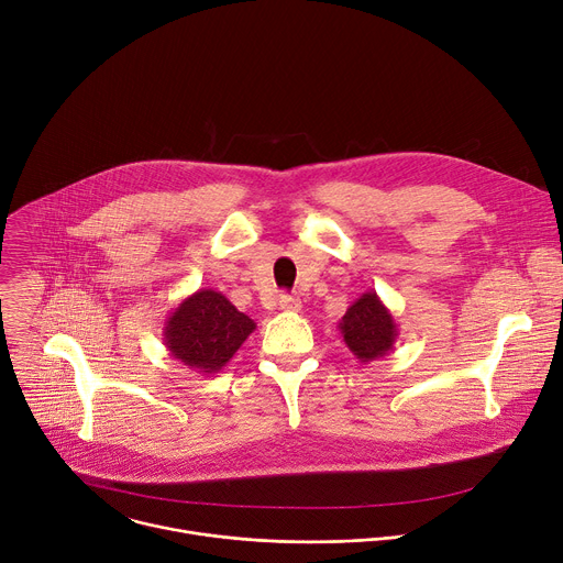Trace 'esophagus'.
Segmentation results:
<instances>
[{
    "instance_id": "obj_1",
    "label": "esophagus",
    "mask_w": 563,
    "mask_h": 563,
    "mask_svg": "<svg viewBox=\"0 0 563 563\" xmlns=\"http://www.w3.org/2000/svg\"><path fill=\"white\" fill-rule=\"evenodd\" d=\"M279 308L288 310V313H297V310H301V299L297 295H282Z\"/></svg>"
}]
</instances>
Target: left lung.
Instances as JSON below:
<instances>
[{"label":"left lung","instance_id":"obj_1","mask_svg":"<svg viewBox=\"0 0 563 563\" xmlns=\"http://www.w3.org/2000/svg\"><path fill=\"white\" fill-rule=\"evenodd\" d=\"M338 329L349 351L362 364L383 360L394 351V344L398 340V324L376 290L360 295L346 308Z\"/></svg>","mask_w":563,"mask_h":563}]
</instances>
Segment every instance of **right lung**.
I'll return each mask as SVG.
<instances>
[{"label":"right lung","instance_id":"obj_1","mask_svg":"<svg viewBox=\"0 0 563 563\" xmlns=\"http://www.w3.org/2000/svg\"><path fill=\"white\" fill-rule=\"evenodd\" d=\"M257 329L219 290L201 288L185 297L165 320L163 342L169 355L201 376L219 373Z\"/></svg>","mask_w":563,"mask_h":563}]
</instances>
